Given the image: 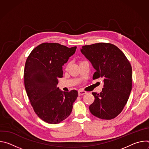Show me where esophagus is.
<instances>
[{
	"mask_svg": "<svg viewBox=\"0 0 149 149\" xmlns=\"http://www.w3.org/2000/svg\"><path fill=\"white\" fill-rule=\"evenodd\" d=\"M87 92L85 91H83V90H78V95H84L85 94H86Z\"/></svg>",
	"mask_w": 149,
	"mask_h": 149,
	"instance_id": "obj_1",
	"label": "esophagus"
}]
</instances>
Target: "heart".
Listing matches in <instances>:
<instances>
[{
	"mask_svg": "<svg viewBox=\"0 0 149 149\" xmlns=\"http://www.w3.org/2000/svg\"><path fill=\"white\" fill-rule=\"evenodd\" d=\"M69 65H70V63H68V64H67V68L69 67Z\"/></svg>",
	"mask_w": 149,
	"mask_h": 149,
	"instance_id": "obj_1",
	"label": "heart"
}]
</instances>
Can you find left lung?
Returning a JSON list of instances; mask_svg holds the SVG:
<instances>
[{"label":"left lung","mask_w":149,"mask_h":149,"mask_svg":"<svg viewBox=\"0 0 149 149\" xmlns=\"http://www.w3.org/2000/svg\"><path fill=\"white\" fill-rule=\"evenodd\" d=\"M82 54L92 63L95 72L93 79H104L100 94L89 107L91 113L103 120H111L123 110L132 88V68L124 53L110 43L82 47Z\"/></svg>","instance_id":"1"}]
</instances>
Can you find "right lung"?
Listing matches in <instances>:
<instances>
[{
    "label": "right lung",
    "mask_w": 149,
    "mask_h": 149,
    "mask_svg": "<svg viewBox=\"0 0 149 149\" xmlns=\"http://www.w3.org/2000/svg\"><path fill=\"white\" fill-rule=\"evenodd\" d=\"M58 43H42L28 56L25 65L24 84L35 113L43 121L58 124L71 114L78 97L77 90L61 91L57 87L63 76L62 66L76 50Z\"/></svg>",
    "instance_id": "add662e5"
}]
</instances>
